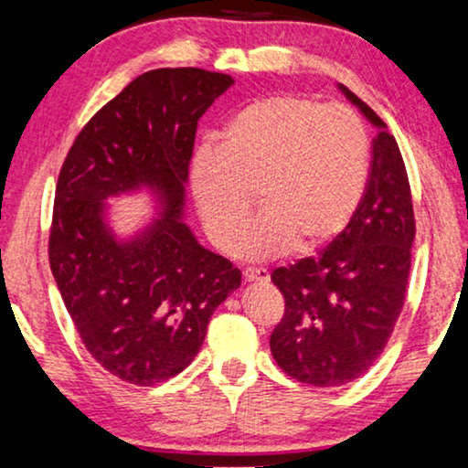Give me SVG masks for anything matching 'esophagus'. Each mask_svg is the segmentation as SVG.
I'll return each instance as SVG.
<instances>
[{
	"mask_svg": "<svg viewBox=\"0 0 468 468\" xmlns=\"http://www.w3.org/2000/svg\"><path fill=\"white\" fill-rule=\"evenodd\" d=\"M243 280L246 282H269V271L265 267H246L243 269Z\"/></svg>",
	"mask_w": 468,
	"mask_h": 468,
	"instance_id": "obj_1",
	"label": "esophagus"
}]
</instances>
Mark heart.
<instances>
[{"instance_id":"obj_1","label":"heart","mask_w":468,"mask_h":468,"mask_svg":"<svg viewBox=\"0 0 468 468\" xmlns=\"http://www.w3.org/2000/svg\"><path fill=\"white\" fill-rule=\"evenodd\" d=\"M368 133L352 108L305 95H269L227 122L220 144L190 156L188 184L201 225L222 250L259 187L266 209L235 242L248 259L326 246L356 214L368 180Z\"/></svg>"}]
</instances>
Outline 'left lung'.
<instances>
[{"label": "left lung", "mask_w": 468, "mask_h": 468, "mask_svg": "<svg viewBox=\"0 0 468 468\" xmlns=\"http://www.w3.org/2000/svg\"><path fill=\"white\" fill-rule=\"evenodd\" d=\"M339 89L378 127L363 201L318 256L271 273L286 301L269 339L275 363L292 379L318 388L354 381L384 352L405 303L416 237L397 140L363 100L344 84Z\"/></svg>", "instance_id": "8db88e82"}]
</instances>
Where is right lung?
<instances>
[{"label": "right lung", "instance_id": "1", "mask_svg": "<svg viewBox=\"0 0 468 468\" xmlns=\"http://www.w3.org/2000/svg\"><path fill=\"white\" fill-rule=\"evenodd\" d=\"M233 78L199 68L137 76L71 144L58 174L48 259L82 344L105 371L154 386L193 363L239 269L182 222L197 122ZM148 187L162 214L131 240L104 222L108 196Z\"/></svg>", "mask_w": 468, "mask_h": 468}]
</instances>
